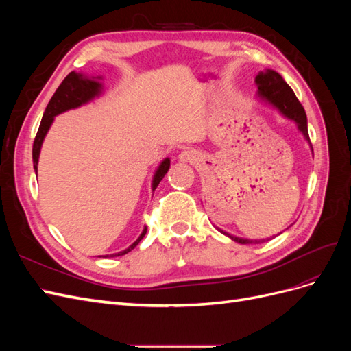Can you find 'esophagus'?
I'll return each instance as SVG.
<instances>
[{"label":"esophagus","instance_id":"esophagus-1","mask_svg":"<svg viewBox=\"0 0 351 351\" xmlns=\"http://www.w3.org/2000/svg\"><path fill=\"white\" fill-rule=\"evenodd\" d=\"M180 159L186 162H195L197 159V154L193 149H186L182 154H180Z\"/></svg>","mask_w":351,"mask_h":351}]
</instances>
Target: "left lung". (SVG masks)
Here are the masks:
<instances>
[{
  "label": "left lung",
  "mask_w": 351,
  "mask_h": 351,
  "mask_svg": "<svg viewBox=\"0 0 351 351\" xmlns=\"http://www.w3.org/2000/svg\"><path fill=\"white\" fill-rule=\"evenodd\" d=\"M258 84V93L259 97L263 98L265 101H268L272 104L275 108H278L282 115H285L287 119L294 120L297 123V127L299 130L303 133L307 142H311L309 139V132H307V119H306V112L303 105L300 101L297 99L294 95L293 89L284 82V79L280 76L277 71L274 70H267V71H261L256 79H254ZM312 146V143H311ZM222 234L228 236L231 240H234L240 244H250V243H258V240H247V239H240L236 236H231L228 232L219 230ZM261 241V240H259Z\"/></svg>",
  "instance_id": "8db88e82"
}]
</instances>
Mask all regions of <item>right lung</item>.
<instances>
[{
    "instance_id": "right-lung-1",
    "label": "right lung",
    "mask_w": 351,
    "mask_h": 351,
    "mask_svg": "<svg viewBox=\"0 0 351 351\" xmlns=\"http://www.w3.org/2000/svg\"><path fill=\"white\" fill-rule=\"evenodd\" d=\"M101 93V83L93 80V79H88L86 76H83L80 73H69L67 77L61 82V84L58 86V89L56 90V93L52 95L51 101L48 102L44 117H42L40 125L38 129L35 142H34V151H32V156H34V168L35 171H38V159H39V152H40V146L42 142H44V137L47 134V132L49 130V127L54 121V117L64 112L67 110L71 108H77L80 105L89 102L90 99H93L95 97H98ZM169 168V159L165 158L164 161L161 162V165L158 167L156 173L154 176V182H152V190H155L159 184V182L164 178V176L167 174ZM146 234V228L143 230V232L141 234V237L137 239L130 247H127L123 252L115 253V256H123V254L129 253L132 249H134L139 241L145 237ZM108 256V254H107ZM111 256V254H110ZM114 256V254H112Z\"/></svg>"
}]
</instances>
